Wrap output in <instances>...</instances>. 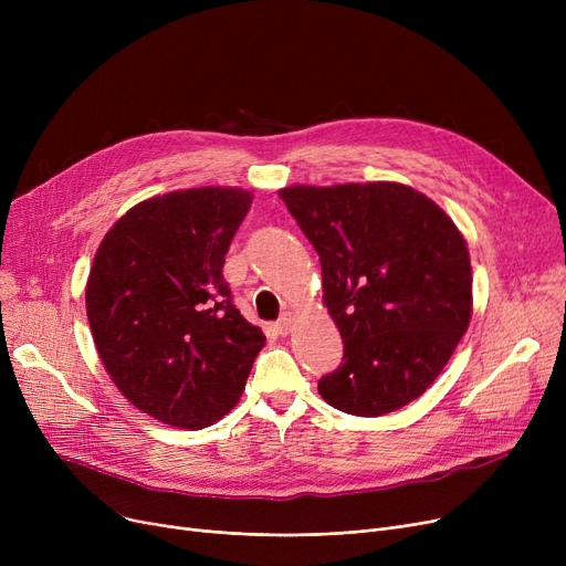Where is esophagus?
Here are the masks:
<instances>
[{
  "instance_id": "34e87169",
  "label": "esophagus",
  "mask_w": 566,
  "mask_h": 566,
  "mask_svg": "<svg viewBox=\"0 0 566 566\" xmlns=\"http://www.w3.org/2000/svg\"><path fill=\"white\" fill-rule=\"evenodd\" d=\"M293 321H295V316H293L291 312H286V314L280 318V323H277L280 335H289V333L293 331Z\"/></svg>"
}]
</instances>
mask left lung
I'll list each match as a JSON object with an SVG mask.
<instances>
[{
  "label": "left lung",
  "instance_id": "8db88e82",
  "mask_svg": "<svg viewBox=\"0 0 566 566\" xmlns=\"http://www.w3.org/2000/svg\"><path fill=\"white\" fill-rule=\"evenodd\" d=\"M321 259L323 305L344 363L318 395L358 418L395 412L431 388L472 316L468 243L442 208L395 181L280 190Z\"/></svg>",
  "mask_w": 566,
  "mask_h": 566
}]
</instances>
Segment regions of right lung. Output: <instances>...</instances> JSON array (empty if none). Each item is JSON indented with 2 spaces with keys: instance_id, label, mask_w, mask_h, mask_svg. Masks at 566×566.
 <instances>
[{
  "instance_id": "1",
  "label": "right lung",
  "mask_w": 566,
  "mask_h": 566,
  "mask_svg": "<svg viewBox=\"0 0 566 566\" xmlns=\"http://www.w3.org/2000/svg\"><path fill=\"white\" fill-rule=\"evenodd\" d=\"M252 199L231 186L144 199L96 250L84 301L101 363L118 392L163 424L197 431L222 420L265 344L222 277Z\"/></svg>"
}]
</instances>
